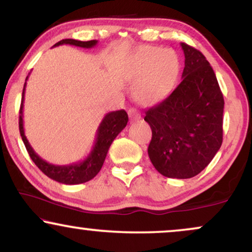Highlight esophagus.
<instances>
[{
  "label": "esophagus",
  "mask_w": 252,
  "mask_h": 252,
  "mask_svg": "<svg viewBox=\"0 0 252 252\" xmlns=\"http://www.w3.org/2000/svg\"><path fill=\"white\" fill-rule=\"evenodd\" d=\"M128 116H129V119L132 120V122H135V120H139L141 118L140 112L137 111L135 108H130L128 110Z\"/></svg>",
  "instance_id": "1"
}]
</instances>
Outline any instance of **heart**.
Here are the masks:
<instances>
[{
  "label": "heart",
  "mask_w": 252,
  "mask_h": 252,
  "mask_svg": "<svg viewBox=\"0 0 252 252\" xmlns=\"http://www.w3.org/2000/svg\"><path fill=\"white\" fill-rule=\"evenodd\" d=\"M179 60L171 49L143 48L130 67L129 78L134 84V97L143 105L160 102L173 91L179 75Z\"/></svg>",
  "instance_id": "heart-1"
}]
</instances>
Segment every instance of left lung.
Returning <instances> with one entry per match:
<instances>
[{
  "instance_id": "1",
  "label": "left lung",
  "mask_w": 252,
  "mask_h": 252,
  "mask_svg": "<svg viewBox=\"0 0 252 252\" xmlns=\"http://www.w3.org/2000/svg\"><path fill=\"white\" fill-rule=\"evenodd\" d=\"M182 80L164 101L146 111L153 130L148 155L167 178L189 179L204 170L222 143L223 96L204 55L181 43Z\"/></svg>"
}]
</instances>
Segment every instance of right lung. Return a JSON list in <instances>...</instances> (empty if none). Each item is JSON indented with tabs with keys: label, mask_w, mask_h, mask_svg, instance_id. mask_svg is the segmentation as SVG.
Here are the masks:
<instances>
[{
	"label": "right lung",
	"mask_w": 252,
	"mask_h": 252,
	"mask_svg": "<svg viewBox=\"0 0 252 252\" xmlns=\"http://www.w3.org/2000/svg\"><path fill=\"white\" fill-rule=\"evenodd\" d=\"M61 44H71V46H77L81 48H93L97 44V40L92 41H78L73 39H65L57 42L54 47L61 46ZM29 77L26 78V80ZM25 87L26 82L24 85L23 89V97L22 104H20L19 110V132L22 136L23 142L25 144L27 153L30 157L35 163L37 167L43 172L47 177H49L53 180L61 182L64 185H79L84 184L92 180L93 178L96 177L104 163L106 154L113 140L116 139L117 135L125 128L128 122V116L125 110H119V111H112L106 113L104 118L99 124L97 132H96V140L95 144L93 147L91 154L85 158L82 161L79 163L70 164V165H54L49 164L48 161L43 160L33 148L31 147L29 141L25 136L24 132V123H23V108H24V95H25Z\"/></svg>",
	"instance_id": "right-lung-1"
}]
</instances>
